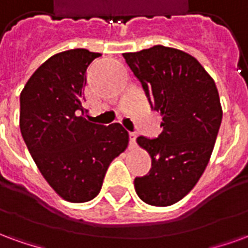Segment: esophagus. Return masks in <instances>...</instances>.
Segmentation results:
<instances>
[{
    "instance_id": "obj_1",
    "label": "esophagus",
    "mask_w": 248,
    "mask_h": 248,
    "mask_svg": "<svg viewBox=\"0 0 248 248\" xmlns=\"http://www.w3.org/2000/svg\"><path fill=\"white\" fill-rule=\"evenodd\" d=\"M135 140H137V134L135 133H130V143H131V146L135 145Z\"/></svg>"
}]
</instances>
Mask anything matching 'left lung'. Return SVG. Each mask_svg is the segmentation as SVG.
<instances>
[{
  "label": "left lung",
  "instance_id": "left-lung-1",
  "mask_svg": "<svg viewBox=\"0 0 248 248\" xmlns=\"http://www.w3.org/2000/svg\"><path fill=\"white\" fill-rule=\"evenodd\" d=\"M124 57L163 127L155 140L137 138L151 170L135 178V191L147 204L171 206L194 188L213 154L223 115L218 89L197 58L179 49L155 45Z\"/></svg>",
  "mask_w": 248,
  "mask_h": 248
}]
</instances>
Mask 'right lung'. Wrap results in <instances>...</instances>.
<instances>
[{
    "mask_svg": "<svg viewBox=\"0 0 248 248\" xmlns=\"http://www.w3.org/2000/svg\"><path fill=\"white\" fill-rule=\"evenodd\" d=\"M99 56L86 49L57 53L33 73L19 97V129L30 155L49 186L71 203L97 197L110 163L129 145L121 124L86 119V69Z\"/></svg>",
    "mask_w": 248,
    "mask_h": 248,
    "instance_id": "right-lung-1",
    "label": "right lung"
}]
</instances>
